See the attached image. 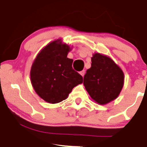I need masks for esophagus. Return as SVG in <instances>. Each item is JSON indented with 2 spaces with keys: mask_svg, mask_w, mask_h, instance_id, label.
I'll return each mask as SVG.
<instances>
[{
  "mask_svg": "<svg viewBox=\"0 0 147 147\" xmlns=\"http://www.w3.org/2000/svg\"><path fill=\"white\" fill-rule=\"evenodd\" d=\"M84 73H85V70H82V71H81L80 72V74L81 75H82V76L83 77L84 76Z\"/></svg>",
  "mask_w": 147,
  "mask_h": 147,
  "instance_id": "1",
  "label": "esophagus"
}]
</instances>
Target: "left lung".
<instances>
[{"label": "left lung", "mask_w": 147, "mask_h": 147, "mask_svg": "<svg viewBox=\"0 0 147 147\" xmlns=\"http://www.w3.org/2000/svg\"><path fill=\"white\" fill-rule=\"evenodd\" d=\"M91 67L84 76V87L99 105H106L117 98L124 85L122 69L108 56L96 53L91 58Z\"/></svg>", "instance_id": "left-lung-1"}]
</instances>
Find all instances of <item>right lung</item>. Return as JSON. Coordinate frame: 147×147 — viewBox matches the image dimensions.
I'll list each match as a JSON object with an SVG mask.
<instances>
[{
    "label": "right lung",
    "instance_id": "add662e5",
    "mask_svg": "<svg viewBox=\"0 0 147 147\" xmlns=\"http://www.w3.org/2000/svg\"><path fill=\"white\" fill-rule=\"evenodd\" d=\"M72 50L61 39L47 44L34 60L30 81L35 92L50 104L67 98L72 89L83 82L82 77L72 69V59L67 57Z\"/></svg>",
    "mask_w": 147,
    "mask_h": 147
}]
</instances>
